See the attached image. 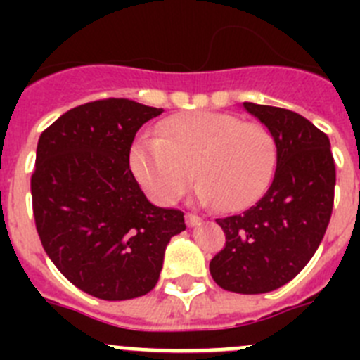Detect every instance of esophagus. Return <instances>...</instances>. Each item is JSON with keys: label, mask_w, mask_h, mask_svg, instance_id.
I'll return each instance as SVG.
<instances>
[{"label": "esophagus", "mask_w": 360, "mask_h": 360, "mask_svg": "<svg viewBox=\"0 0 360 360\" xmlns=\"http://www.w3.org/2000/svg\"><path fill=\"white\" fill-rule=\"evenodd\" d=\"M186 221L189 227H198V225L202 224V218L196 214H186Z\"/></svg>", "instance_id": "esophagus-1"}]
</instances>
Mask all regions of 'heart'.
Returning <instances> with one entry per match:
<instances>
[{"instance_id":"1","label":"heart","mask_w":360,"mask_h":360,"mask_svg":"<svg viewBox=\"0 0 360 360\" xmlns=\"http://www.w3.org/2000/svg\"><path fill=\"white\" fill-rule=\"evenodd\" d=\"M129 167L160 205L176 202L195 174L200 202L241 211L252 205L272 180L276 141L259 122H241L240 117L219 111H191L165 119L158 136L133 142Z\"/></svg>"}]
</instances>
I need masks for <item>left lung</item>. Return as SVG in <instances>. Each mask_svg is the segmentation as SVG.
I'll return each mask as SVG.
<instances>
[{"instance_id": "1", "label": "left lung", "mask_w": 360, "mask_h": 360, "mask_svg": "<svg viewBox=\"0 0 360 360\" xmlns=\"http://www.w3.org/2000/svg\"><path fill=\"white\" fill-rule=\"evenodd\" d=\"M243 108L274 136V180L252 207L216 219L227 241L209 270L224 290L265 294L294 279L323 241L335 164L328 136L303 115L254 103Z\"/></svg>"}]
</instances>
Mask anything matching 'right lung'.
I'll list each match as a JSON object with an SVG mask.
<instances>
[{"label": "right lung", "instance_id": "obj_1", "mask_svg": "<svg viewBox=\"0 0 360 360\" xmlns=\"http://www.w3.org/2000/svg\"><path fill=\"white\" fill-rule=\"evenodd\" d=\"M128 98L73 108L44 129L32 174V205L44 252L63 276L104 301L155 288L184 212L153 205L129 169L142 124L158 117Z\"/></svg>", "mask_w": 360, "mask_h": 360}]
</instances>
